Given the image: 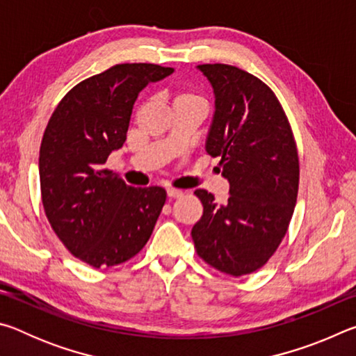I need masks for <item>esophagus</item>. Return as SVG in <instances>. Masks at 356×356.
<instances>
[{"mask_svg": "<svg viewBox=\"0 0 356 356\" xmlns=\"http://www.w3.org/2000/svg\"><path fill=\"white\" fill-rule=\"evenodd\" d=\"M166 193H168V197H171V200H174V197H180L184 195L182 191L180 190H176V188H168L166 190Z\"/></svg>", "mask_w": 356, "mask_h": 356, "instance_id": "obj_1", "label": "esophagus"}]
</instances>
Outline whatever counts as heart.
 <instances>
[{
  "label": "heart",
  "instance_id": "1",
  "mask_svg": "<svg viewBox=\"0 0 356 356\" xmlns=\"http://www.w3.org/2000/svg\"><path fill=\"white\" fill-rule=\"evenodd\" d=\"M180 105H195V106H200L206 110V99L202 97L200 92H195V91H179L174 95V106H180Z\"/></svg>",
  "mask_w": 356,
  "mask_h": 356
}]
</instances>
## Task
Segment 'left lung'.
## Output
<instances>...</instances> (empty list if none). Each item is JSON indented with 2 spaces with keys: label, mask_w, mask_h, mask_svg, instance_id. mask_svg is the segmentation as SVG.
Instances as JSON below:
<instances>
[{
  "label": "left lung",
  "mask_w": 356,
  "mask_h": 356,
  "mask_svg": "<svg viewBox=\"0 0 356 356\" xmlns=\"http://www.w3.org/2000/svg\"><path fill=\"white\" fill-rule=\"evenodd\" d=\"M197 67L215 91L206 150L221 159L231 196L218 206L212 193L195 191L204 209L191 237L204 262L237 278L264 267L286 236L298 195L297 143L262 80L236 65Z\"/></svg>",
  "instance_id": "8db88e82"
}]
</instances>
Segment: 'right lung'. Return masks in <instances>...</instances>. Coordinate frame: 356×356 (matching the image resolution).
<instances>
[{"label": "right lung", "mask_w": 356, "mask_h": 356, "mask_svg": "<svg viewBox=\"0 0 356 356\" xmlns=\"http://www.w3.org/2000/svg\"><path fill=\"white\" fill-rule=\"evenodd\" d=\"M172 72L147 63L113 65L72 88L47 124L39 154L45 215L70 254L95 268L136 256L165 206L161 186L134 188L104 165L127 138L141 89Z\"/></svg>", "instance_id": "right-lung-1"}]
</instances>
